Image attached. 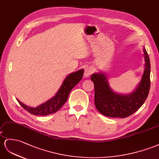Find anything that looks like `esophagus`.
<instances>
[{
	"label": "esophagus",
	"instance_id": "esophagus-1",
	"mask_svg": "<svg viewBox=\"0 0 159 159\" xmlns=\"http://www.w3.org/2000/svg\"><path fill=\"white\" fill-rule=\"evenodd\" d=\"M92 72H93L92 68L90 67V66H87L84 69V76L86 77V78H87V77H89L91 76V75L92 74Z\"/></svg>",
	"mask_w": 159,
	"mask_h": 159
}]
</instances>
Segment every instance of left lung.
<instances>
[{
	"mask_svg": "<svg viewBox=\"0 0 159 159\" xmlns=\"http://www.w3.org/2000/svg\"><path fill=\"white\" fill-rule=\"evenodd\" d=\"M145 69L137 89L129 95L117 94L109 86L103 73H95L91 80L95 87V105L101 114L111 117L125 118L138 110L147 98L150 87V59L144 48Z\"/></svg>",
	"mask_w": 159,
	"mask_h": 159,
	"instance_id": "1",
	"label": "left lung"
}]
</instances>
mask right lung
Segmentation results:
<instances>
[{
    "label": "right lung",
    "instance_id": "right-lung-1",
    "mask_svg": "<svg viewBox=\"0 0 159 159\" xmlns=\"http://www.w3.org/2000/svg\"><path fill=\"white\" fill-rule=\"evenodd\" d=\"M83 74L84 70L82 69L69 75L64 80L62 86L60 87L56 95L46 103L40 105L35 108L28 107L18 99L17 101L25 110L35 116H47L54 113L58 111L66 103L69 93L76 86V84H78L79 81L83 79Z\"/></svg>",
    "mask_w": 159,
    "mask_h": 159
}]
</instances>
